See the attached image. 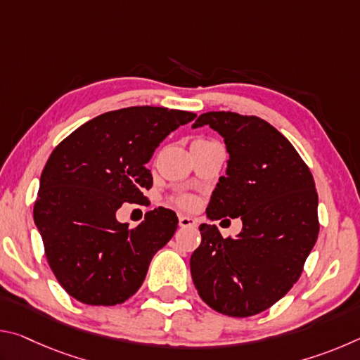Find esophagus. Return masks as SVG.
<instances>
[{"label":"esophagus","instance_id":"esophagus-1","mask_svg":"<svg viewBox=\"0 0 360 360\" xmlns=\"http://www.w3.org/2000/svg\"><path fill=\"white\" fill-rule=\"evenodd\" d=\"M179 227L186 229V227H197V221L191 216H184L179 214Z\"/></svg>","mask_w":360,"mask_h":360}]
</instances>
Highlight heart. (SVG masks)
<instances>
[{"label": "heart", "mask_w": 360, "mask_h": 360, "mask_svg": "<svg viewBox=\"0 0 360 360\" xmlns=\"http://www.w3.org/2000/svg\"><path fill=\"white\" fill-rule=\"evenodd\" d=\"M176 202H178V205L182 206V208H191L193 205V198L188 197V195H182V197H179Z\"/></svg>", "instance_id": "1"}]
</instances>
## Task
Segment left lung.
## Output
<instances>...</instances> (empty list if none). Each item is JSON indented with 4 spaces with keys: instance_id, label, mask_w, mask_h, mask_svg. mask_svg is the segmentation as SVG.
I'll list each match as a JSON object with an SVG mask.
<instances>
[{
    "instance_id": "8db88e82",
    "label": "left lung",
    "mask_w": 360,
    "mask_h": 360,
    "mask_svg": "<svg viewBox=\"0 0 360 360\" xmlns=\"http://www.w3.org/2000/svg\"><path fill=\"white\" fill-rule=\"evenodd\" d=\"M210 125L230 158L206 216L241 217L236 238L202 224L191 257L198 295L216 311L248 318L265 311L297 283L319 233L313 174L289 139L255 115L211 111L192 129Z\"/></svg>"
}]
</instances>
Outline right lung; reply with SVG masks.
I'll return each mask as SVG.
<instances>
[{
  "mask_svg": "<svg viewBox=\"0 0 360 360\" xmlns=\"http://www.w3.org/2000/svg\"><path fill=\"white\" fill-rule=\"evenodd\" d=\"M197 114L158 106H131L85 122L49 157L33 217L53 275L85 304L124 303L141 284L154 254L178 229L176 212H146L135 229L115 212L148 203L146 163L163 139Z\"/></svg>",
  "mask_w": 360,
  "mask_h": 360,
  "instance_id": "right-lung-1",
  "label": "right lung"
}]
</instances>
